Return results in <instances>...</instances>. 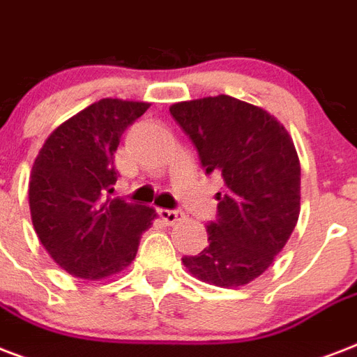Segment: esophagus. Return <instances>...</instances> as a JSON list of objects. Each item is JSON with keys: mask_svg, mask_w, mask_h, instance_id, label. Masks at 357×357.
<instances>
[{"mask_svg": "<svg viewBox=\"0 0 357 357\" xmlns=\"http://www.w3.org/2000/svg\"><path fill=\"white\" fill-rule=\"evenodd\" d=\"M160 218L164 220L167 225H175V223L182 222L184 220V214H182L181 210H167V208H160L158 210Z\"/></svg>", "mask_w": 357, "mask_h": 357, "instance_id": "esophagus-1", "label": "esophagus"}]
</instances>
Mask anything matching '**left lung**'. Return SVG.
Wrapping results in <instances>:
<instances>
[{"label": "left lung", "instance_id": "8db88e82", "mask_svg": "<svg viewBox=\"0 0 357 357\" xmlns=\"http://www.w3.org/2000/svg\"><path fill=\"white\" fill-rule=\"evenodd\" d=\"M171 115L192 139L206 173H220L218 218L208 245L182 262L223 289L266 272L300 216V160L292 137L266 109L227 95L178 102Z\"/></svg>", "mask_w": 357, "mask_h": 357}]
</instances>
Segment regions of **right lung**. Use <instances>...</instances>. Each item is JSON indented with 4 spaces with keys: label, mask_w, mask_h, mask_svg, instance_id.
I'll list each match as a JSON object with an SVG mask.
<instances>
[{
    "label": "right lung",
    "mask_w": 357,
    "mask_h": 357,
    "mask_svg": "<svg viewBox=\"0 0 357 357\" xmlns=\"http://www.w3.org/2000/svg\"><path fill=\"white\" fill-rule=\"evenodd\" d=\"M149 102L102 98L57 126L29 176V210L40 244L65 272L104 279L135 259L153 225L151 206L112 199L121 135Z\"/></svg>",
    "instance_id": "right-lung-1"
}]
</instances>
